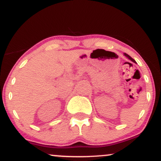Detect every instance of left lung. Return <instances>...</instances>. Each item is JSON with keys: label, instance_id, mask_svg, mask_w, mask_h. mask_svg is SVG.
<instances>
[{"label": "left lung", "instance_id": "8db88e82", "mask_svg": "<svg viewBox=\"0 0 161 161\" xmlns=\"http://www.w3.org/2000/svg\"><path fill=\"white\" fill-rule=\"evenodd\" d=\"M124 54H125V57H128V58L129 59V60H132V62L136 63V61H135V60H134V59H132V57H131L130 56H129V55H128V54H127V53H124Z\"/></svg>", "mask_w": 161, "mask_h": 161}]
</instances>
